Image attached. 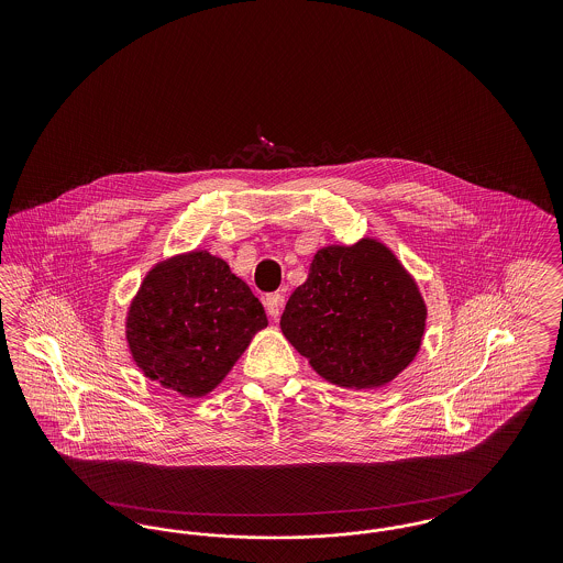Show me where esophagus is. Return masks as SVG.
I'll return each instance as SVG.
<instances>
[{
  "label": "esophagus",
  "instance_id": "obj_1",
  "mask_svg": "<svg viewBox=\"0 0 563 563\" xmlns=\"http://www.w3.org/2000/svg\"><path fill=\"white\" fill-rule=\"evenodd\" d=\"M264 303H266V310H268L269 317L276 321V319L280 317V310H283V306H285V297H283L280 294H269L266 295Z\"/></svg>",
  "mask_w": 563,
  "mask_h": 563
}]
</instances>
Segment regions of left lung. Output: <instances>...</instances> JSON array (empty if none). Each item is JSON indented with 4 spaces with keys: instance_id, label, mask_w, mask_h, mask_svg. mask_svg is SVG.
Wrapping results in <instances>:
<instances>
[{
    "instance_id": "left-lung-1",
    "label": "left lung",
    "mask_w": 563,
    "mask_h": 563,
    "mask_svg": "<svg viewBox=\"0 0 563 563\" xmlns=\"http://www.w3.org/2000/svg\"><path fill=\"white\" fill-rule=\"evenodd\" d=\"M427 308L379 242L327 246L295 289L280 329L319 374L344 388H375L411 363Z\"/></svg>"
}]
</instances>
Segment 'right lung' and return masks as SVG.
I'll return each mask as SVG.
<instances>
[{"instance_id":"obj_1","label":"right lung","mask_w":563,"mask_h":563,"mask_svg":"<svg viewBox=\"0 0 563 563\" xmlns=\"http://www.w3.org/2000/svg\"><path fill=\"white\" fill-rule=\"evenodd\" d=\"M266 324L249 285L223 260L200 251L150 272L131 306L129 344L147 377L202 397Z\"/></svg>"}]
</instances>
